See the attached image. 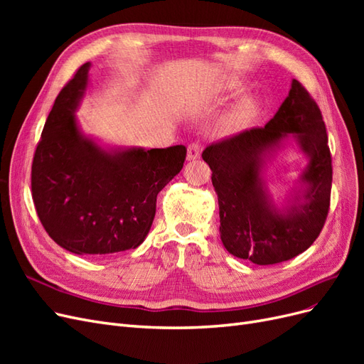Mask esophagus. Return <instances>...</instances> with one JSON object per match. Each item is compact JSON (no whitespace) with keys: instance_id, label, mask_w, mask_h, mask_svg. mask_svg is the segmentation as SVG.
<instances>
[{"instance_id":"1","label":"esophagus","mask_w":364,"mask_h":364,"mask_svg":"<svg viewBox=\"0 0 364 364\" xmlns=\"http://www.w3.org/2000/svg\"><path fill=\"white\" fill-rule=\"evenodd\" d=\"M200 153H202V144L199 141H194L188 146V155H186V158H188V161H194L200 156Z\"/></svg>"}]
</instances>
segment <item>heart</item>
<instances>
[{
    "mask_svg": "<svg viewBox=\"0 0 364 364\" xmlns=\"http://www.w3.org/2000/svg\"><path fill=\"white\" fill-rule=\"evenodd\" d=\"M255 111H257V102L253 100V98H246V100L241 102L237 114L240 118L245 119V118L252 117L253 114H255Z\"/></svg>",
    "mask_w": 364,
    "mask_h": 364,
    "instance_id": "heart-1",
    "label": "heart"
}]
</instances>
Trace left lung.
Listing matches in <instances>:
<instances>
[{"label":"left lung","instance_id":"1","mask_svg":"<svg viewBox=\"0 0 364 364\" xmlns=\"http://www.w3.org/2000/svg\"><path fill=\"white\" fill-rule=\"evenodd\" d=\"M290 133L311 164L303 175L304 202L282 215L269 203L260 168L265 153ZM202 158L213 170L220 237L234 257L258 266L282 262L305 252L322 232L331 200V151L321 109L302 83L293 79L287 98L266 126L214 142Z\"/></svg>","mask_w":364,"mask_h":364}]
</instances>
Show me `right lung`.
<instances>
[{"label":"right lung","instance_id":"right-lung-1","mask_svg":"<svg viewBox=\"0 0 364 364\" xmlns=\"http://www.w3.org/2000/svg\"><path fill=\"white\" fill-rule=\"evenodd\" d=\"M90 62L62 87L31 164V197L56 243L77 255L103 257L138 247L156 213L158 193L178 174L185 146L111 153L80 135L73 115Z\"/></svg>","mask_w":364,"mask_h":364}]
</instances>
